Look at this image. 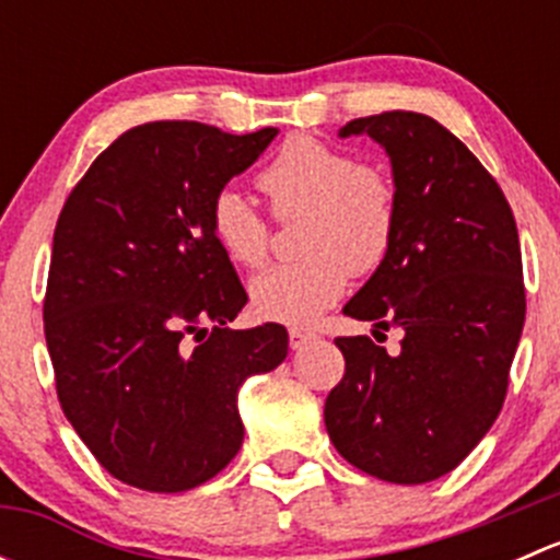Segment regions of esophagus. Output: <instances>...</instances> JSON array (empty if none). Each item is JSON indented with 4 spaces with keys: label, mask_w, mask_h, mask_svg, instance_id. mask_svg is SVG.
Returning <instances> with one entry per match:
<instances>
[{
    "label": "esophagus",
    "mask_w": 560,
    "mask_h": 560,
    "mask_svg": "<svg viewBox=\"0 0 560 560\" xmlns=\"http://www.w3.org/2000/svg\"><path fill=\"white\" fill-rule=\"evenodd\" d=\"M314 338H316L314 330H306V327H292V330H290V347L301 349V347H306L308 341H314Z\"/></svg>",
    "instance_id": "1"
}]
</instances>
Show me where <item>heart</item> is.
I'll list each match as a JSON object with an SVG mask.
<instances>
[{
	"instance_id": "obj_1",
	"label": "heart",
	"mask_w": 560,
	"mask_h": 560,
	"mask_svg": "<svg viewBox=\"0 0 560 560\" xmlns=\"http://www.w3.org/2000/svg\"><path fill=\"white\" fill-rule=\"evenodd\" d=\"M257 184L276 217H303L298 248L306 257L252 281V306L265 319L308 325L343 295L349 276L385 265L398 228V191L380 167L312 135H292ZM208 228L241 268H259L268 257L270 224L241 191L213 195Z\"/></svg>"
}]
</instances>
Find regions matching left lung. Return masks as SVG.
I'll list each match as a JSON object with an SVG mask.
<instances>
[{
	"instance_id": "1",
	"label": "left lung",
	"mask_w": 560,
	"mask_h": 560,
	"mask_svg": "<svg viewBox=\"0 0 560 560\" xmlns=\"http://www.w3.org/2000/svg\"><path fill=\"white\" fill-rule=\"evenodd\" d=\"M387 151L398 228L382 268L343 306L400 327V352L369 336L336 338L343 380L325 400L332 447L395 485L453 471L499 417L525 322L517 224L482 162L431 116L389 110L354 118Z\"/></svg>"
}]
</instances>
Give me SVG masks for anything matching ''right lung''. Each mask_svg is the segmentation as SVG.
Returning <instances> with one entry per match:
<instances>
[{"instance_id":"obj_1","label":"right lung","mask_w":560,"mask_h":560,"mask_svg":"<svg viewBox=\"0 0 560 560\" xmlns=\"http://www.w3.org/2000/svg\"><path fill=\"white\" fill-rule=\"evenodd\" d=\"M279 129L200 121L127 129L59 213L43 319L56 395L100 466L132 488L184 493L244 444L238 389L287 358L276 322L230 330L246 290L208 208Z\"/></svg>"}]
</instances>
